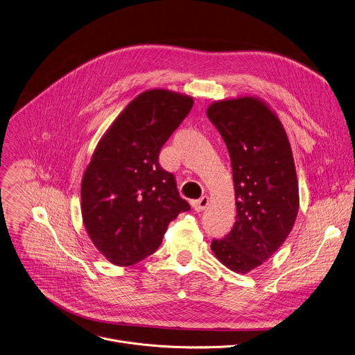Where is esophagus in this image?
Segmentation results:
<instances>
[{"label":"esophagus","instance_id":"esophagus-1","mask_svg":"<svg viewBox=\"0 0 355 355\" xmlns=\"http://www.w3.org/2000/svg\"><path fill=\"white\" fill-rule=\"evenodd\" d=\"M209 203H210V199L207 198V196H203V198H200L199 200H194V202L191 203V206H193V209H194L196 211H203V210H206V207L209 206Z\"/></svg>","mask_w":355,"mask_h":355}]
</instances>
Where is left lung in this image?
I'll list each match as a JSON object with an SVG mask.
<instances>
[{"mask_svg":"<svg viewBox=\"0 0 355 355\" xmlns=\"http://www.w3.org/2000/svg\"><path fill=\"white\" fill-rule=\"evenodd\" d=\"M207 116L227 145L237 206L232 230L213 240L211 251L224 266L244 275L279 250L296 221L292 148L279 116L259 97L214 101Z\"/></svg>","mask_w":355,"mask_h":355,"instance_id":"1","label":"left lung"}]
</instances>
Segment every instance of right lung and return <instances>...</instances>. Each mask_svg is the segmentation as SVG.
Returning <instances> with one entry per match:
<instances>
[{
	"label": "right lung",
	"instance_id": "1",
	"mask_svg": "<svg viewBox=\"0 0 355 355\" xmlns=\"http://www.w3.org/2000/svg\"><path fill=\"white\" fill-rule=\"evenodd\" d=\"M191 107L190 96L146 90L98 141L82 179V217L92 243L111 263L130 266L153 254L169 223L190 210L157 159Z\"/></svg>",
	"mask_w": 355,
	"mask_h": 355
}]
</instances>
